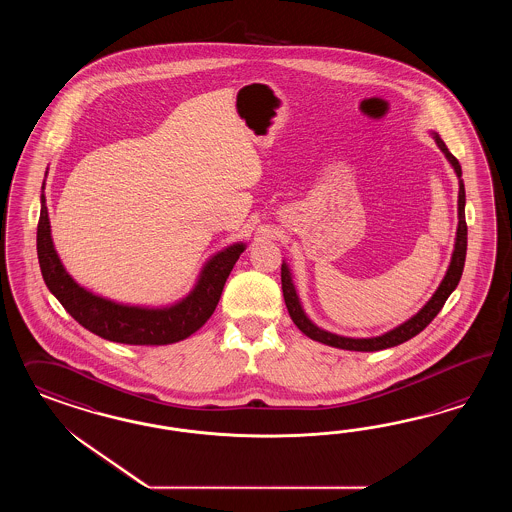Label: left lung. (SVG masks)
<instances>
[{
	"label": "left lung",
	"mask_w": 512,
	"mask_h": 512,
	"mask_svg": "<svg viewBox=\"0 0 512 512\" xmlns=\"http://www.w3.org/2000/svg\"><path fill=\"white\" fill-rule=\"evenodd\" d=\"M435 142L441 148V152L449 159L450 165L454 167L456 176L460 178V191H458V231H456V244H454V251H452V259H450L449 270L445 274V278L441 281V285L437 287L434 296L428 300V304L422 310L411 317L409 321H405L403 325L396 326L394 330H390L383 336L377 338H343L338 334L326 332L323 328L313 325L310 319L306 317V313L300 306V300L296 295L295 285L291 279V272L289 266L281 264V289H283V298H285V306L289 310V315L295 323L308 338L315 341H321L330 347H338V349H347V351H381V349H388V347H396L403 341L415 338L419 332H422L426 326L434 321L435 315L441 311L445 306L447 298L450 293L456 289L458 281L462 278L465 264V251H467V225H465V187L464 180H462V167L458 163V159L450 154L447 144L441 140V137L434 133Z\"/></svg>",
	"instance_id": "8db88e82"
}]
</instances>
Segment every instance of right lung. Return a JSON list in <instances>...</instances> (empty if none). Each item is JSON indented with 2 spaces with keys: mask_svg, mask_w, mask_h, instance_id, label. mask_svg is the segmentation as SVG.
<instances>
[{
  "mask_svg": "<svg viewBox=\"0 0 512 512\" xmlns=\"http://www.w3.org/2000/svg\"><path fill=\"white\" fill-rule=\"evenodd\" d=\"M244 249V244H233L214 255L202 268L201 278L195 289L171 308L150 310L116 304L86 291L65 272L52 244L45 195H41V216L37 223V257L50 293L60 300L65 311L78 325L116 343L167 345L189 338L216 310L223 285Z\"/></svg>",
  "mask_w": 512,
  "mask_h": 512,
  "instance_id": "add662e5",
  "label": "right lung"
}]
</instances>
